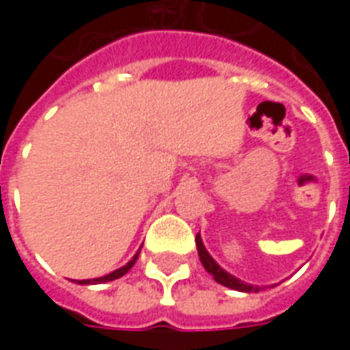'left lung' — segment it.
Here are the masks:
<instances>
[{"instance_id": "left-lung-1", "label": "left lung", "mask_w": 350, "mask_h": 350, "mask_svg": "<svg viewBox=\"0 0 350 350\" xmlns=\"http://www.w3.org/2000/svg\"><path fill=\"white\" fill-rule=\"evenodd\" d=\"M195 242H197L200 262H202V266H204L208 273H212L213 279H215L217 283L228 286V288H234V291H242V293H258V291H260V286L247 285V283H243V281H240V279H236L234 275H230L228 271L223 270L219 264L210 257V253L206 251V247L202 245V240H200V234H197Z\"/></svg>"}]
</instances>
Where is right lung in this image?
I'll use <instances>...</instances> for the list:
<instances>
[{
	"mask_svg": "<svg viewBox=\"0 0 350 350\" xmlns=\"http://www.w3.org/2000/svg\"><path fill=\"white\" fill-rule=\"evenodd\" d=\"M137 258H138V253L135 255V257L131 258L129 262L125 264V266H122L120 270H114L112 273H108V275H105V278H97V279H84V281H80V283H84V285H88V283H107V281H112V279H118V278H122V275H125L127 271L133 268V264L137 262Z\"/></svg>",
	"mask_w": 350,
	"mask_h": 350,
	"instance_id": "1",
	"label": "right lung"
}]
</instances>
